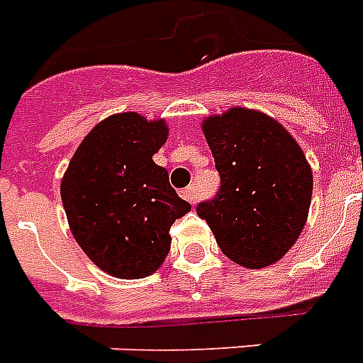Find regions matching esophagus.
<instances>
[{
  "instance_id": "esophagus-1",
  "label": "esophagus",
  "mask_w": 363,
  "mask_h": 363,
  "mask_svg": "<svg viewBox=\"0 0 363 363\" xmlns=\"http://www.w3.org/2000/svg\"><path fill=\"white\" fill-rule=\"evenodd\" d=\"M182 196H184L189 204H195L196 202V191H195V185H189L187 189L182 191Z\"/></svg>"
}]
</instances>
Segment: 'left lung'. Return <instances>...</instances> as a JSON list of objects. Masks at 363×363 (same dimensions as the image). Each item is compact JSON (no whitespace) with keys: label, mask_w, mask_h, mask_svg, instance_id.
<instances>
[{"label":"left lung","mask_w":363,"mask_h":363,"mask_svg":"<svg viewBox=\"0 0 363 363\" xmlns=\"http://www.w3.org/2000/svg\"><path fill=\"white\" fill-rule=\"evenodd\" d=\"M221 187L196 206L217 245L245 268L277 262L306 227L313 172L298 142L269 116L230 108L202 123Z\"/></svg>","instance_id":"left-lung-1"}]
</instances>
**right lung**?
Segmentation results:
<instances>
[{"label": "right lung", "mask_w": 363, "mask_h": 363, "mask_svg": "<svg viewBox=\"0 0 363 363\" xmlns=\"http://www.w3.org/2000/svg\"><path fill=\"white\" fill-rule=\"evenodd\" d=\"M168 136L164 120L114 114L89 131L62 179L72 236L103 272L142 279L170 251V227L191 210L153 163Z\"/></svg>", "instance_id": "1"}]
</instances>
